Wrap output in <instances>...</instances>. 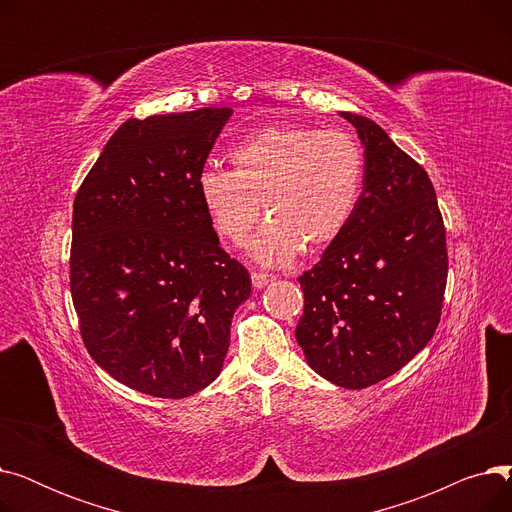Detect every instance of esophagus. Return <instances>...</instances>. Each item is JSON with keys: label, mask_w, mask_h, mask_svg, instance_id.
Here are the masks:
<instances>
[{"label": "esophagus", "mask_w": 512, "mask_h": 512, "mask_svg": "<svg viewBox=\"0 0 512 512\" xmlns=\"http://www.w3.org/2000/svg\"><path fill=\"white\" fill-rule=\"evenodd\" d=\"M251 282H253L255 288H263V286H267L270 282H274V276L272 274H265V272H253L251 274Z\"/></svg>", "instance_id": "34e87169"}]
</instances>
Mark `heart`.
<instances>
[{"mask_svg":"<svg viewBox=\"0 0 512 512\" xmlns=\"http://www.w3.org/2000/svg\"><path fill=\"white\" fill-rule=\"evenodd\" d=\"M232 170L207 166L197 195L220 238L242 245L261 215L249 255L286 265L303 247L321 251L344 234L363 184V153L351 134L294 124L263 126L230 149Z\"/></svg>","mask_w":512,"mask_h":512,"instance_id":"1","label":"heart"}]
</instances>
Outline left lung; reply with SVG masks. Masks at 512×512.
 Segmentation results:
<instances>
[{"instance_id":"8db88e82","label":"left lung","mask_w":512,"mask_h":512,"mask_svg":"<svg viewBox=\"0 0 512 512\" xmlns=\"http://www.w3.org/2000/svg\"><path fill=\"white\" fill-rule=\"evenodd\" d=\"M363 145V193L344 234L299 282L294 330L309 367L340 388H367L432 340L448 276L446 232L427 172L373 120L340 112Z\"/></svg>"}]
</instances>
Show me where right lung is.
<instances>
[{
  "mask_svg": "<svg viewBox=\"0 0 512 512\" xmlns=\"http://www.w3.org/2000/svg\"><path fill=\"white\" fill-rule=\"evenodd\" d=\"M232 110L132 118L103 147L72 213L70 290L95 363L157 398L218 378L251 276L220 247L197 178Z\"/></svg>",
  "mask_w": 512,
  "mask_h": 512,
  "instance_id": "add662e5",
  "label": "right lung"
}]
</instances>
